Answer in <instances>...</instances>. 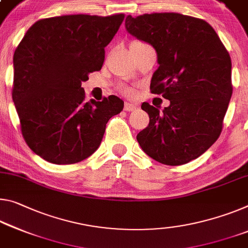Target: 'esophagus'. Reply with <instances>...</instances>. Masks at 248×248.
Wrapping results in <instances>:
<instances>
[{"instance_id":"obj_1","label":"esophagus","mask_w":248,"mask_h":248,"mask_svg":"<svg viewBox=\"0 0 248 248\" xmlns=\"http://www.w3.org/2000/svg\"><path fill=\"white\" fill-rule=\"evenodd\" d=\"M137 108V106L132 103H124V109L125 111H133Z\"/></svg>"}]
</instances>
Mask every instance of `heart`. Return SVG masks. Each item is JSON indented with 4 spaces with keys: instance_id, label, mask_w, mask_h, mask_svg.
<instances>
[{
    "instance_id": "b5f03b06",
    "label": "heart",
    "mask_w": 248,
    "mask_h": 248,
    "mask_svg": "<svg viewBox=\"0 0 248 248\" xmlns=\"http://www.w3.org/2000/svg\"><path fill=\"white\" fill-rule=\"evenodd\" d=\"M124 93H131L132 90L129 89V88H125V89H124Z\"/></svg>"
}]
</instances>
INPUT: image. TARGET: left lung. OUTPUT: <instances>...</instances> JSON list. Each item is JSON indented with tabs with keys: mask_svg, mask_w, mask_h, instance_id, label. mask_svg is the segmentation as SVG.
<instances>
[{
	"mask_svg": "<svg viewBox=\"0 0 248 248\" xmlns=\"http://www.w3.org/2000/svg\"><path fill=\"white\" fill-rule=\"evenodd\" d=\"M125 29L155 47L151 93L170 100L162 110L141 105L150 121L137 135L140 147L167 166L199 158L222 132L233 93L229 52L209 23L187 15H128Z\"/></svg>",
	"mask_w": 248,
	"mask_h": 248,
	"instance_id": "left-lung-1",
	"label": "left lung"
}]
</instances>
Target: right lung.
<instances>
[{
    "label": "right lung",
    "mask_w": 248,
    "mask_h": 248,
    "mask_svg": "<svg viewBox=\"0 0 248 248\" xmlns=\"http://www.w3.org/2000/svg\"><path fill=\"white\" fill-rule=\"evenodd\" d=\"M124 14H77L39 19L15 49L12 98L23 138L34 153L50 163L73 164L100 145L106 124L124 109L109 96L85 100L81 82L98 72L105 47Z\"/></svg>",
    "instance_id": "add662e5"
}]
</instances>
